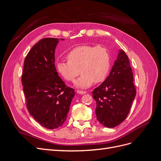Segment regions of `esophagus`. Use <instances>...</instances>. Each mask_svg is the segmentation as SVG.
Instances as JSON below:
<instances>
[{
	"label": "esophagus",
	"mask_w": 161,
	"mask_h": 161,
	"mask_svg": "<svg viewBox=\"0 0 161 161\" xmlns=\"http://www.w3.org/2000/svg\"><path fill=\"white\" fill-rule=\"evenodd\" d=\"M76 92H77L79 94H80V95H83V94H85L86 92L85 91H79V90H78Z\"/></svg>",
	"instance_id": "1"
}]
</instances>
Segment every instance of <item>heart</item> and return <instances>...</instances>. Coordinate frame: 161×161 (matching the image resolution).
Wrapping results in <instances>:
<instances>
[{"label": "heart", "instance_id": "obj_1", "mask_svg": "<svg viewBox=\"0 0 161 161\" xmlns=\"http://www.w3.org/2000/svg\"><path fill=\"white\" fill-rule=\"evenodd\" d=\"M67 60L58 63V72L69 82L74 81L80 72L81 76L75 82L79 88H88L94 82L103 81L110 69V53L103 46H77L68 53Z\"/></svg>", "mask_w": 161, "mask_h": 161}]
</instances>
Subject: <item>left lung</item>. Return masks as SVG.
<instances>
[{
  "label": "left lung",
  "mask_w": 161,
  "mask_h": 161,
  "mask_svg": "<svg viewBox=\"0 0 161 161\" xmlns=\"http://www.w3.org/2000/svg\"><path fill=\"white\" fill-rule=\"evenodd\" d=\"M133 73L128 56L119 50L118 56L106 80L92 92L99 123L115 128L127 118L136 97Z\"/></svg>",
  "instance_id": "1"
}]
</instances>
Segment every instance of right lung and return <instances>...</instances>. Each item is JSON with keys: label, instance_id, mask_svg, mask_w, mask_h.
<instances>
[{"label": "right lung", "instance_id": "1", "mask_svg": "<svg viewBox=\"0 0 161 161\" xmlns=\"http://www.w3.org/2000/svg\"><path fill=\"white\" fill-rule=\"evenodd\" d=\"M59 39L47 37L34 45L25 59L21 77L30 115L51 130L64 124L75 95V90L66 86L56 69L54 54Z\"/></svg>", "mask_w": 161, "mask_h": 161}]
</instances>
